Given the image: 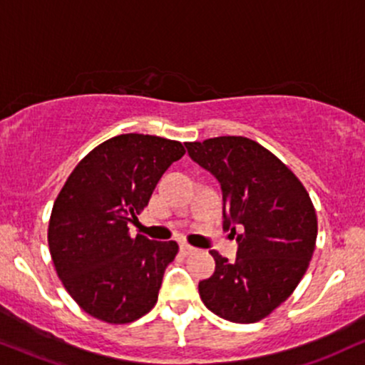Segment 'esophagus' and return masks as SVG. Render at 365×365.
<instances>
[{"label": "esophagus", "instance_id": "34e87169", "mask_svg": "<svg viewBox=\"0 0 365 365\" xmlns=\"http://www.w3.org/2000/svg\"><path fill=\"white\" fill-rule=\"evenodd\" d=\"M194 252H195L194 247H190V245H187V243H180V253L182 255H190Z\"/></svg>", "mask_w": 365, "mask_h": 365}]
</instances>
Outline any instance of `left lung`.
I'll return each instance as SVG.
<instances>
[{
    "instance_id": "1",
    "label": "left lung",
    "mask_w": 365,
    "mask_h": 365,
    "mask_svg": "<svg viewBox=\"0 0 365 365\" xmlns=\"http://www.w3.org/2000/svg\"><path fill=\"white\" fill-rule=\"evenodd\" d=\"M185 146L221 183L225 227L235 235V225L244 227L235 262L210 252L216 270L199 282L200 299L227 322H260L308 270L318 235L313 202L301 180L257 140L221 135Z\"/></svg>"
}]
</instances>
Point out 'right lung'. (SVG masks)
Instances as JSON below:
<instances>
[{"mask_svg":"<svg viewBox=\"0 0 365 365\" xmlns=\"http://www.w3.org/2000/svg\"><path fill=\"white\" fill-rule=\"evenodd\" d=\"M183 155L178 140L120 134L91 149L61 188L47 230L52 263L69 296L100 322L133 323L155 308L178 245L130 238L127 222Z\"/></svg>","mask_w":365,"mask_h":365,"instance_id":"add662e5","label":"right lung"}]
</instances>
